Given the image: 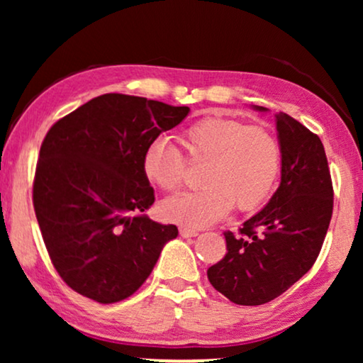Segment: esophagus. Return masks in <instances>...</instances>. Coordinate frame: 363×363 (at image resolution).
<instances>
[{
  "mask_svg": "<svg viewBox=\"0 0 363 363\" xmlns=\"http://www.w3.org/2000/svg\"><path fill=\"white\" fill-rule=\"evenodd\" d=\"M180 235L183 238H195L200 235V230H195V228H186V226H182L180 228Z\"/></svg>",
  "mask_w": 363,
  "mask_h": 363,
  "instance_id": "obj_1",
  "label": "esophagus"
}]
</instances>
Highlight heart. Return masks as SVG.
<instances>
[{
	"instance_id": "obj_1",
	"label": "heart",
	"mask_w": 363,
	"mask_h": 363,
	"mask_svg": "<svg viewBox=\"0 0 363 363\" xmlns=\"http://www.w3.org/2000/svg\"><path fill=\"white\" fill-rule=\"evenodd\" d=\"M188 155L206 160L200 173L201 188L163 201L167 220L186 226L220 221L231 211L259 208L271 195L281 168V147L266 128L235 118L206 117L183 135ZM148 182L163 191H175L183 182V157L170 138L157 137L142 157Z\"/></svg>"
}]
</instances>
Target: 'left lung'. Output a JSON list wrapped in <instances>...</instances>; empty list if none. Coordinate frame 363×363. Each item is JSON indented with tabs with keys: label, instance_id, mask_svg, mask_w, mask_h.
I'll return each instance as SVG.
<instances>
[{
	"label": "left lung",
	"instance_id": "obj_1",
	"mask_svg": "<svg viewBox=\"0 0 363 363\" xmlns=\"http://www.w3.org/2000/svg\"><path fill=\"white\" fill-rule=\"evenodd\" d=\"M257 112L266 107L252 106ZM281 183L240 236L225 233L226 256L208 269L216 291L235 304H266L301 279L319 256L334 206L324 145L309 128L276 113Z\"/></svg>",
	"mask_w": 363,
	"mask_h": 363
}]
</instances>
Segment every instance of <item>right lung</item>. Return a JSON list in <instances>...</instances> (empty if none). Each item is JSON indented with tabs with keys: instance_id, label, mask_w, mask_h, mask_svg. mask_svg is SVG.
<instances>
[{
	"instance_id": "right-lung-1",
	"label": "right lung",
	"mask_w": 363,
	"mask_h": 363,
	"mask_svg": "<svg viewBox=\"0 0 363 363\" xmlns=\"http://www.w3.org/2000/svg\"><path fill=\"white\" fill-rule=\"evenodd\" d=\"M188 112L104 94L48 132L34 178V211L54 267L79 294L101 304L127 299L178 236L175 225L145 215L155 195L142 157Z\"/></svg>"
}]
</instances>
